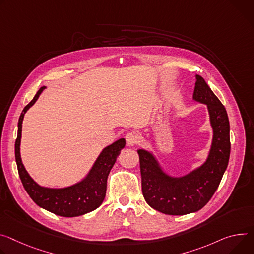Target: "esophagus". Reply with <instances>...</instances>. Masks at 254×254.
Returning a JSON list of instances; mask_svg holds the SVG:
<instances>
[{
  "label": "esophagus",
  "instance_id": "esophagus-1",
  "mask_svg": "<svg viewBox=\"0 0 254 254\" xmlns=\"http://www.w3.org/2000/svg\"><path fill=\"white\" fill-rule=\"evenodd\" d=\"M126 141H127V146L129 147H133L136 145L137 143V136L134 132H128L127 135H126Z\"/></svg>",
  "mask_w": 254,
  "mask_h": 254
}]
</instances>
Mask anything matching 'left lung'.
I'll use <instances>...</instances> for the list:
<instances>
[{
	"instance_id": "left-lung-1",
	"label": "left lung",
	"mask_w": 254,
	"mask_h": 254,
	"mask_svg": "<svg viewBox=\"0 0 254 254\" xmlns=\"http://www.w3.org/2000/svg\"><path fill=\"white\" fill-rule=\"evenodd\" d=\"M195 80L192 99L206 105L213 128L212 145L204 162L186 175L171 176L152 152L137 150L145 200L154 210L166 215L199 211L214 195L229 162L231 144L227 111L203 78L195 75Z\"/></svg>"
}]
</instances>
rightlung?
Segmentation results:
<instances>
[{"instance_id":"obj_1","label":"right lung","mask_w":254,"mask_h":254,"mask_svg":"<svg viewBox=\"0 0 254 254\" xmlns=\"http://www.w3.org/2000/svg\"><path fill=\"white\" fill-rule=\"evenodd\" d=\"M42 86L34 98L23 109L19 122L18 133L15 142V158L18 173L23 187L32 200L42 209L62 217H78L96 210L102 203L106 194L107 177L113 167L122 149L126 146V140L120 139L105 147L97 157L88 174L79 182L63 189L44 188L36 183L26 171L20 155V143L22 123L26 111L36 102L42 91Z\"/></svg>"}]
</instances>
